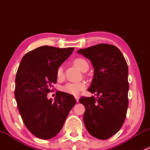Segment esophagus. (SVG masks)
<instances>
[{
	"instance_id": "34e87169",
	"label": "esophagus",
	"mask_w": 150,
	"mask_h": 150,
	"mask_svg": "<svg viewBox=\"0 0 150 150\" xmlns=\"http://www.w3.org/2000/svg\"><path fill=\"white\" fill-rule=\"evenodd\" d=\"M75 99H76L77 102H78V101H79V96H75Z\"/></svg>"
}]
</instances>
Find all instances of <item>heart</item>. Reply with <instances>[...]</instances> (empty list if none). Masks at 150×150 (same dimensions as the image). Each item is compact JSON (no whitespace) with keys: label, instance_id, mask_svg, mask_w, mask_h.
<instances>
[{"label":"heart","instance_id":"b5f03b06","mask_svg":"<svg viewBox=\"0 0 150 150\" xmlns=\"http://www.w3.org/2000/svg\"><path fill=\"white\" fill-rule=\"evenodd\" d=\"M74 64L81 71L83 70L84 67L88 65V63L86 60L82 58H76L74 60ZM64 76L63 73V68L62 67L60 66L57 68V77L59 79H62ZM86 88V84L83 82L80 83H67L62 88V91L64 93H68V94L73 95V96H77L83 90H84Z\"/></svg>","mask_w":150,"mask_h":150}]
</instances>
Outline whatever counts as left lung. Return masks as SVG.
<instances>
[{"label": "left lung", "mask_w": 150, "mask_h": 150, "mask_svg": "<svg viewBox=\"0 0 150 150\" xmlns=\"http://www.w3.org/2000/svg\"><path fill=\"white\" fill-rule=\"evenodd\" d=\"M77 52L90 60L93 77L88 91L94 96H82L83 122L89 134L107 139L123 124L128 105V68L121 51L110 44H98Z\"/></svg>", "instance_id": "1"}]
</instances>
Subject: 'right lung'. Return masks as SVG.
Segmentation results:
<instances>
[{"label": "right lung", "instance_id": "obj_1", "mask_svg": "<svg viewBox=\"0 0 150 150\" xmlns=\"http://www.w3.org/2000/svg\"><path fill=\"white\" fill-rule=\"evenodd\" d=\"M74 48L43 46L27 53L21 60L15 79L14 96L28 129L41 139H50L61 131L76 103L72 95L57 91L54 99L47 93L57 83V68Z\"/></svg>", "mask_w": 150, "mask_h": 150}]
</instances>
